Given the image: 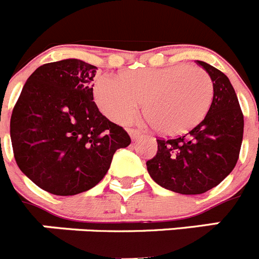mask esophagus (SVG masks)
<instances>
[{
  "label": "esophagus",
  "mask_w": 259,
  "mask_h": 259,
  "mask_svg": "<svg viewBox=\"0 0 259 259\" xmlns=\"http://www.w3.org/2000/svg\"><path fill=\"white\" fill-rule=\"evenodd\" d=\"M128 134H130L132 140H136V139H139L141 136V132L139 130H128Z\"/></svg>",
  "instance_id": "esophagus-1"
}]
</instances>
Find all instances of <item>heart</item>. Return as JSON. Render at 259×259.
Returning a JSON list of instances; mask_svg holds the SVG:
<instances>
[{
  "label": "heart",
  "mask_w": 259,
  "mask_h": 259,
  "mask_svg": "<svg viewBox=\"0 0 259 259\" xmlns=\"http://www.w3.org/2000/svg\"><path fill=\"white\" fill-rule=\"evenodd\" d=\"M212 81L206 71L187 63L125 71L119 77L96 79L95 100L102 113L119 124L144 113L163 135H180L198 124L209 110Z\"/></svg>",
  "instance_id": "1"
}]
</instances>
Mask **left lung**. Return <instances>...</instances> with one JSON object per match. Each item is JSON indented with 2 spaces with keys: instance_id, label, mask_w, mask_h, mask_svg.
<instances>
[{
  "instance_id": "8db88e82",
  "label": "left lung",
  "mask_w": 259,
  "mask_h": 259,
  "mask_svg": "<svg viewBox=\"0 0 259 259\" xmlns=\"http://www.w3.org/2000/svg\"><path fill=\"white\" fill-rule=\"evenodd\" d=\"M197 63L214 89L206 116L184 136L157 140V154L146 162L158 185L180 194L205 193L226 179L236 166L244 134V116L230 79L206 62Z\"/></svg>"
}]
</instances>
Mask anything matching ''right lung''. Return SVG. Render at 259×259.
<instances>
[{
  "label": "right lung",
  "mask_w": 259,
  "mask_h": 259,
  "mask_svg": "<svg viewBox=\"0 0 259 259\" xmlns=\"http://www.w3.org/2000/svg\"><path fill=\"white\" fill-rule=\"evenodd\" d=\"M97 67L68 58L40 66L23 87L10 120L20 171L57 196L89 191L104 179L114 153L131 139L93 101Z\"/></svg>",
  "instance_id": "right-lung-1"
}]
</instances>
